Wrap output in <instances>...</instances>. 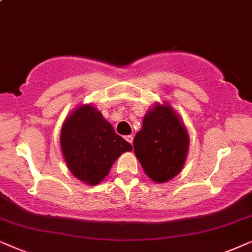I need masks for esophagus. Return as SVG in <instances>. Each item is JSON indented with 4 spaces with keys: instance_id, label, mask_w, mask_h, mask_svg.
I'll return each mask as SVG.
<instances>
[{
    "instance_id": "obj_1",
    "label": "esophagus",
    "mask_w": 252,
    "mask_h": 252,
    "mask_svg": "<svg viewBox=\"0 0 252 252\" xmlns=\"http://www.w3.org/2000/svg\"><path fill=\"white\" fill-rule=\"evenodd\" d=\"M126 140L128 143H130V144H132V142H133V137L131 136V135H129V136H126Z\"/></svg>"
}]
</instances>
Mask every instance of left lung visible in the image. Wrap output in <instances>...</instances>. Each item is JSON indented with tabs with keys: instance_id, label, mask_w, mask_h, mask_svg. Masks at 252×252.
<instances>
[{
	"instance_id": "1",
	"label": "left lung",
	"mask_w": 252,
	"mask_h": 252,
	"mask_svg": "<svg viewBox=\"0 0 252 252\" xmlns=\"http://www.w3.org/2000/svg\"><path fill=\"white\" fill-rule=\"evenodd\" d=\"M190 138L176 110L169 103L156 102L143 119L133 139V151L144 172L157 183H166L183 169Z\"/></svg>"
}]
</instances>
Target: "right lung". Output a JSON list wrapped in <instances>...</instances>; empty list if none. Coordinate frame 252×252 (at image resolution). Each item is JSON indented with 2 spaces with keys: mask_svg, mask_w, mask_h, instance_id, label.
Returning <instances> with one entry per match:
<instances>
[{
  "mask_svg": "<svg viewBox=\"0 0 252 252\" xmlns=\"http://www.w3.org/2000/svg\"><path fill=\"white\" fill-rule=\"evenodd\" d=\"M60 146L68 169L89 186L105 180L117 158L132 151L92 103L78 106L66 117Z\"/></svg>",
  "mask_w": 252,
  "mask_h": 252,
  "instance_id": "add662e5",
  "label": "right lung"
}]
</instances>
